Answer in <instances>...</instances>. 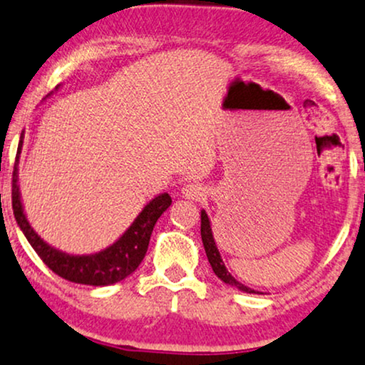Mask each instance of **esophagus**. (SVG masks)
<instances>
[{
	"label": "esophagus",
	"mask_w": 365,
	"mask_h": 365,
	"mask_svg": "<svg viewBox=\"0 0 365 365\" xmlns=\"http://www.w3.org/2000/svg\"><path fill=\"white\" fill-rule=\"evenodd\" d=\"M182 196H184V198H187V200L200 201V200H203L205 196H207V190H205L201 184L190 182V184H186V186L182 187Z\"/></svg>",
	"instance_id": "1"
}]
</instances>
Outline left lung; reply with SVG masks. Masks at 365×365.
Listing matches in <instances>:
<instances>
[{"instance_id": "1", "label": "left lung", "mask_w": 365, "mask_h": 365, "mask_svg": "<svg viewBox=\"0 0 365 365\" xmlns=\"http://www.w3.org/2000/svg\"><path fill=\"white\" fill-rule=\"evenodd\" d=\"M201 241H203L205 252H207L208 263L212 264L213 273H215L224 284L232 285L235 289H239L241 292H246V294H259L256 292L255 289H250L247 285H244L239 280H235V278L229 273V269H227L224 259H222L220 256V251H218L217 247L215 237H213V232H212V224H210L208 213L205 212V210H201Z\"/></svg>"}]
</instances>
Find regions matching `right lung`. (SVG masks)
<instances>
[{
    "label": "right lung",
    "instance_id": "obj_1",
    "mask_svg": "<svg viewBox=\"0 0 365 365\" xmlns=\"http://www.w3.org/2000/svg\"><path fill=\"white\" fill-rule=\"evenodd\" d=\"M61 85H58L56 90ZM21 145H24V131H21L19 150H16L15 167H13L11 205L16 224H19L25 237H27L30 246L34 247V251L41 256V259L53 269L56 275H59L68 282H73V284L106 287L118 284V282L130 277L140 267L145 255H147L150 235L153 232V227H155L162 213L170 207L173 198L167 192H162V195L150 200L143 207V210L138 213V217L133 220V224L124 230L121 237L118 241H114L110 246H107L106 250L92 252V255H70V252H64L58 250V247L47 244L34 230L27 215H25L19 184V160L21 153Z\"/></svg>",
    "mask_w": 365,
    "mask_h": 365
}]
</instances>
